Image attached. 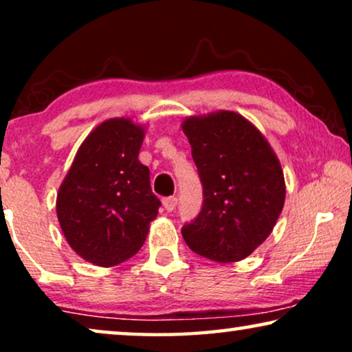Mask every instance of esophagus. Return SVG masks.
I'll use <instances>...</instances> for the list:
<instances>
[{
	"instance_id": "obj_1",
	"label": "esophagus",
	"mask_w": 352,
	"mask_h": 352,
	"mask_svg": "<svg viewBox=\"0 0 352 352\" xmlns=\"http://www.w3.org/2000/svg\"><path fill=\"white\" fill-rule=\"evenodd\" d=\"M162 204H163V206H165L166 211H173L177 205V199L176 197H166V199L162 200Z\"/></svg>"
}]
</instances>
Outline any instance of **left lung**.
I'll return each mask as SVG.
<instances>
[{
    "label": "left lung",
    "mask_w": 352,
    "mask_h": 352,
    "mask_svg": "<svg viewBox=\"0 0 352 352\" xmlns=\"http://www.w3.org/2000/svg\"><path fill=\"white\" fill-rule=\"evenodd\" d=\"M204 186V206L182 237L211 261L250 256L276 226L285 204L280 162L252 122L232 110L187 117L181 124Z\"/></svg>",
    "instance_id": "1"
}]
</instances>
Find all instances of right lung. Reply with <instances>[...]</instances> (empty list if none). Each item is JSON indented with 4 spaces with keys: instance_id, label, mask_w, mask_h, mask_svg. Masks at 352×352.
<instances>
[{
    "instance_id": "obj_1",
    "label": "right lung",
    "mask_w": 352,
    "mask_h": 352,
    "mask_svg": "<svg viewBox=\"0 0 352 352\" xmlns=\"http://www.w3.org/2000/svg\"><path fill=\"white\" fill-rule=\"evenodd\" d=\"M146 128L131 118H109L76 151L57 192L56 211L70 248L96 266L126 261L146 242L160 200L139 162Z\"/></svg>"
}]
</instances>
